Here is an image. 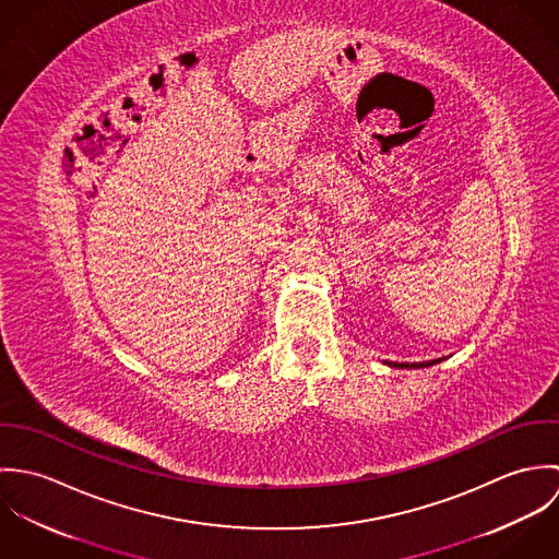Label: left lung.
Masks as SVG:
<instances>
[{"instance_id":"1","label":"left lung","mask_w":559,"mask_h":559,"mask_svg":"<svg viewBox=\"0 0 559 559\" xmlns=\"http://www.w3.org/2000/svg\"><path fill=\"white\" fill-rule=\"evenodd\" d=\"M439 359H435V361H419V364H394L396 368H426V366H432V364H437Z\"/></svg>"}]
</instances>
